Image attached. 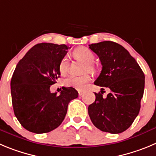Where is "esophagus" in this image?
Returning <instances> with one entry per match:
<instances>
[{"label":"esophagus","instance_id":"esophagus-1","mask_svg":"<svg viewBox=\"0 0 156 156\" xmlns=\"http://www.w3.org/2000/svg\"><path fill=\"white\" fill-rule=\"evenodd\" d=\"M78 94H79L80 96H81V95H82V94H84V93H85V91H82V90H78Z\"/></svg>","mask_w":156,"mask_h":156}]
</instances>
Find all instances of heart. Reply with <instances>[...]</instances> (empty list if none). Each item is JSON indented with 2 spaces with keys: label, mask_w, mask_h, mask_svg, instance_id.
I'll return each mask as SVG.
<instances>
[{
  "label": "heart",
  "mask_w": 156,
  "mask_h": 156,
  "mask_svg": "<svg viewBox=\"0 0 156 156\" xmlns=\"http://www.w3.org/2000/svg\"><path fill=\"white\" fill-rule=\"evenodd\" d=\"M74 56L86 64V67L85 68V71H88L90 72H94L95 68L92 65L94 61V55L91 50L85 47L79 48L74 51ZM68 68V57L65 56L59 64V71L62 75H64L67 72ZM90 80H91V77L88 75H84L81 76L68 75L64 80V84L67 87H72L76 89L81 90L85 88V85Z\"/></svg>",
  "instance_id": "heart-1"
}]
</instances>
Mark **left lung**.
Wrapping results in <instances>:
<instances>
[{
	"label": "left lung",
	"mask_w": 156,
	"mask_h": 156,
	"mask_svg": "<svg viewBox=\"0 0 156 156\" xmlns=\"http://www.w3.org/2000/svg\"><path fill=\"white\" fill-rule=\"evenodd\" d=\"M102 69L94 85L110 89L106 97L94 93L88 108L93 125L102 132L118 134L129 129L137 117L145 88V75L139 64L122 45L113 41L89 44ZM102 90V88H101Z\"/></svg>",
	"instance_id": "obj_1"
}]
</instances>
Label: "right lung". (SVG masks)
I'll return each mask as SVG.
<instances>
[{"mask_svg":"<svg viewBox=\"0 0 156 156\" xmlns=\"http://www.w3.org/2000/svg\"><path fill=\"white\" fill-rule=\"evenodd\" d=\"M68 50L65 44H37L16 66L11 81L13 108L29 132L46 133L58 128L66 115L68 103L78 97L72 87H63L60 94L50 91L60 77L59 64Z\"/></svg>","mask_w":156,"mask_h":156,"instance_id":"1","label":"right lung"}]
</instances>
